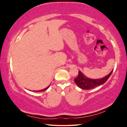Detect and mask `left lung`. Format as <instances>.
Segmentation results:
<instances>
[{
	"label": "left lung",
	"mask_w": 127,
	"mask_h": 127,
	"mask_svg": "<svg viewBox=\"0 0 127 127\" xmlns=\"http://www.w3.org/2000/svg\"><path fill=\"white\" fill-rule=\"evenodd\" d=\"M112 70L105 77L98 79H93L88 78L84 75L81 71H79V75L74 79V82L77 86L83 90H91L96 87L101 86L107 80L113 72Z\"/></svg>",
	"instance_id": "1"
}]
</instances>
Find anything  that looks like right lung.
Masks as SVG:
<instances>
[{"mask_svg":"<svg viewBox=\"0 0 127 127\" xmlns=\"http://www.w3.org/2000/svg\"><path fill=\"white\" fill-rule=\"evenodd\" d=\"M50 86V85H49V86L47 87L46 88H44V89H43V90H38V91H36V92H40V91H46V90H47L48 88H49Z\"/></svg>","mask_w":127,"mask_h":127,"instance_id":"obj_1","label":"right lung"}]
</instances>
